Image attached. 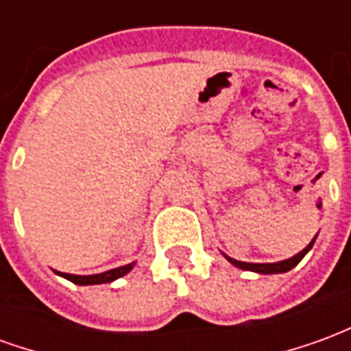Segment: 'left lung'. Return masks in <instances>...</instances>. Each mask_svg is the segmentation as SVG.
<instances>
[{"mask_svg":"<svg viewBox=\"0 0 351 351\" xmlns=\"http://www.w3.org/2000/svg\"><path fill=\"white\" fill-rule=\"evenodd\" d=\"M316 237H314V239L310 241L306 248H302L299 254H295L293 258L284 259V261H276V263H246V261H239V259L229 258V256H226L223 252H221V254H223V258L228 259L229 263L235 265V267H239V269H243V271L258 272V274H282V272L291 271L295 265L299 263V261H301V259L304 258L306 254H308L310 248H312V246H314V243H316Z\"/></svg>","mask_w":351,"mask_h":351,"instance_id":"left-lung-1","label":"left lung"}]
</instances>
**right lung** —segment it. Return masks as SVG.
Here are the masks:
<instances>
[{
    "label": "right lung",
    "mask_w": 351,
    "mask_h": 351,
    "mask_svg": "<svg viewBox=\"0 0 351 351\" xmlns=\"http://www.w3.org/2000/svg\"><path fill=\"white\" fill-rule=\"evenodd\" d=\"M135 267V261L133 263L122 265V267H116V269H110V271L99 272V274H69V272H60L56 271V274H60L62 278L69 280L77 286H95V284H107V282H114V280L122 278L128 272Z\"/></svg>",
    "instance_id": "obj_1"
}]
</instances>
